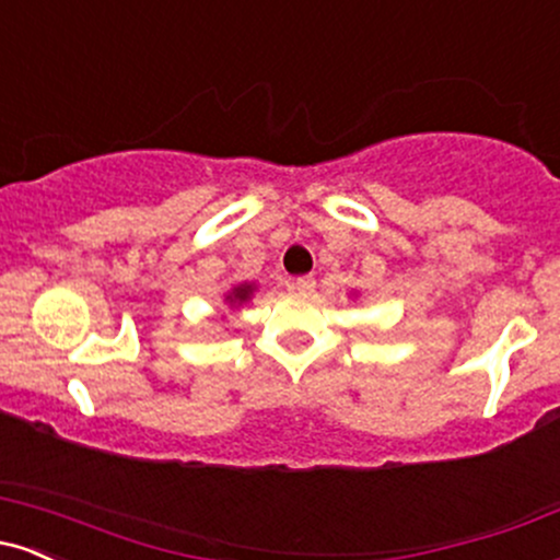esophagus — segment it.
<instances>
[{
    "instance_id": "1",
    "label": "esophagus",
    "mask_w": 560,
    "mask_h": 560,
    "mask_svg": "<svg viewBox=\"0 0 560 560\" xmlns=\"http://www.w3.org/2000/svg\"><path fill=\"white\" fill-rule=\"evenodd\" d=\"M292 289H298V292H313L316 289V279L313 276H298V279H292Z\"/></svg>"
}]
</instances>
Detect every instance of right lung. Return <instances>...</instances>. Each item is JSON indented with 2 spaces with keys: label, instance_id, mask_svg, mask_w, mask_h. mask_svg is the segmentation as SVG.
Listing matches in <instances>:
<instances>
[{
  "label": "right lung",
  "instance_id": "1",
  "mask_svg": "<svg viewBox=\"0 0 560 560\" xmlns=\"http://www.w3.org/2000/svg\"><path fill=\"white\" fill-rule=\"evenodd\" d=\"M253 292H255V284H247V281H244V284H236L234 289H231V292L226 294V302L229 305H242V302H247L249 298H253Z\"/></svg>",
  "mask_w": 560,
  "mask_h": 560
}]
</instances>
